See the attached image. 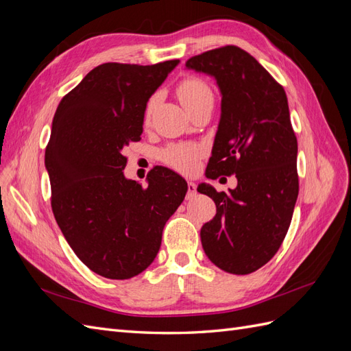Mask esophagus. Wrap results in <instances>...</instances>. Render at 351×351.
Returning a JSON list of instances; mask_svg holds the SVG:
<instances>
[{
	"instance_id": "obj_1",
	"label": "esophagus",
	"mask_w": 351,
	"mask_h": 351,
	"mask_svg": "<svg viewBox=\"0 0 351 351\" xmlns=\"http://www.w3.org/2000/svg\"><path fill=\"white\" fill-rule=\"evenodd\" d=\"M196 195V184L195 183H192V182H189L187 183V199H193V196Z\"/></svg>"
}]
</instances>
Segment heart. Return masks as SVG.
Wrapping results in <instances>:
<instances>
[{"label": "heart", "instance_id": "heart-1", "mask_svg": "<svg viewBox=\"0 0 351 351\" xmlns=\"http://www.w3.org/2000/svg\"><path fill=\"white\" fill-rule=\"evenodd\" d=\"M177 97L186 110L192 108L196 102L212 97L208 83L197 76H187L177 84ZM155 97L149 98L145 107V121H149L155 108ZM204 155L202 147L195 143H178L165 147L161 154L162 161L180 173L192 174L197 169L199 159Z\"/></svg>", "mask_w": 351, "mask_h": 351}]
</instances>
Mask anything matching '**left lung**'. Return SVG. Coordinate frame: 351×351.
Returning a JSON list of instances; mask_svg holds the SVG:
<instances>
[{
    "mask_svg": "<svg viewBox=\"0 0 351 351\" xmlns=\"http://www.w3.org/2000/svg\"><path fill=\"white\" fill-rule=\"evenodd\" d=\"M186 67L212 74L222 95L206 176L237 178L228 193L197 187L217 205V215L200 230L202 247L219 269L246 275L278 252L299 195L289 101L271 73L236 45L202 52Z\"/></svg>",
    "mask_w": 351,
    "mask_h": 351,
    "instance_id": "obj_1",
    "label": "left lung"
}]
</instances>
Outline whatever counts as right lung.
I'll return each mask as SVG.
<instances>
[{
  "label": "right lung",
  "instance_id": "right-lung-1",
  "mask_svg": "<svg viewBox=\"0 0 351 351\" xmlns=\"http://www.w3.org/2000/svg\"><path fill=\"white\" fill-rule=\"evenodd\" d=\"M177 64L104 62L62 97L52 120L51 208L76 256L101 277L129 280L149 267L187 193L186 180L164 167L151 169L146 187L123 174L146 102Z\"/></svg>",
  "mask_w": 351,
  "mask_h": 351
}]
</instances>
